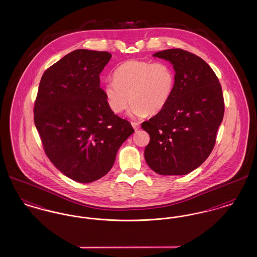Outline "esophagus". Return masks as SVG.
<instances>
[{
	"label": "esophagus",
	"mask_w": 257,
	"mask_h": 257,
	"mask_svg": "<svg viewBox=\"0 0 257 257\" xmlns=\"http://www.w3.org/2000/svg\"><path fill=\"white\" fill-rule=\"evenodd\" d=\"M131 124H132V126H133V128H134L135 131H138V130L140 129V127H141L140 123L132 122Z\"/></svg>",
	"instance_id": "obj_1"
}]
</instances>
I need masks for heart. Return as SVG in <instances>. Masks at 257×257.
I'll list each match as a JSON object with an SVG mask.
<instances>
[{
	"instance_id": "b5f03b06",
	"label": "heart",
	"mask_w": 257,
	"mask_h": 257,
	"mask_svg": "<svg viewBox=\"0 0 257 257\" xmlns=\"http://www.w3.org/2000/svg\"><path fill=\"white\" fill-rule=\"evenodd\" d=\"M175 76L164 61L141 60L125 61L105 84V96L110 110L120 113L131 101L129 115L134 118L156 114L171 100Z\"/></svg>"
}]
</instances>
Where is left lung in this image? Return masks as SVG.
<instances>
[{
  "mask_svg": "<svg viewBox=\"0 0 257 257\" xmlns=\"http://www.w3.org/2000/svg\"><path fill=\"white\" fill-rule=\"evenodd\" d=\"M153 57L171 62L175 83L165 109L142 124L150 136L145 158L161 175H185L207 159L215 146L224 113L221 86L207 63L190 52L164 50Z\"/></svg>",
  "mask_w": 257,
  "mask_h": 257,
  "instance_id": "1",
  "label": "left lung"
}]
</instances>
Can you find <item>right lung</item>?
I'll use <instances>...</instances> for the list:
<instances>
[{
  "label": "right lung",
  "instance_id": "add662e5",
  "mask_svg": "<svg viewBox=\"0 0 257 257\" xmlns=\"http://www.w3.org/2000/svg\"><path fill=\"white\" fill-rule=\"evenodd\" d=\"M108 52L78 49L42 75L35 103V124L54 166L79 183L110 171L117 150L134 133L129 121L110 110L100 73Z\"/></svg>",
  "mask_w": 257,
  "mask_h": 257
}]
</instances>
